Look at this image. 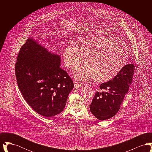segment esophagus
<instances>
[{"mask_svg": "<svg viewBox=\"0 0 152 152\" xmlns=\"http://www.w3.org/2000/svg\"><path fill=\"white\" fill-rule=\"evenodd\" d=\"M74 86H75V88H79V87H82L83 84H82V83H79V82L75 81V82H74Z\"/></svg>", "mask_w": 152, "mask_h": 152, "instance_id": "obj_1", "label": "esophagus"}]
</instances>
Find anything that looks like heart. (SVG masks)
<instances>
[{
    "label": "heart",
    "instance_id": "b5f03b06",
    "mask_svg": "<svg viewBox=\"0 0 152 152\" xmlns=\"http://www.w3.org/2000/svg\"><path fill=\"white\" fill-rule=\"evenodd\" d=\"M108 38L104 36H91L82 38L79 44L71 41L63 52L65 66L71 69L84 64L73 73L75 79L86 82L94 78L97 82L108 81L120 72L125 64V56L122 47L110 45Z\"/></svg>",
    "mask_w": 152,
    "mask_h": 152
}]
</instances>
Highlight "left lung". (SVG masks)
Instances as JSON below:
<instances>
[{"label": "left lung", "mask_w": 152, "mask_h": 152, "mask_svg": "<svg viewBox=\"0 0 152 152\" xmlns=\"http://www.w3.org/2000/svg\"><path fill=\"white\" fill-rule=\"evenodd\" d=\"M134 68L132 64L124 65L113 79L100 86V89L107 91L97 92L89 106L92 113L97 119L108 120L118 112L132 84Z\"/></svg>", "instance_id": "8db88e82"}]
</instances>
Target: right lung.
<instances>
[{
  "mask_svg": "<svg viewBox=\"0 0 152 152\" xmlns=\"http://www.w3.org/2000/svg\"><path fill=\"white\" fill-rule=\"evenodd\" d=\"M15 64L18 87L24 100L38 114L50 117L65 108L74 85L60 68V56L28 38L19 52Z\"/></svg>",
  "mask_w": 152,
  "mask_h": 152,
  "instance_id": "add662e5",
  "label": "right lung"
}]
</instances>
